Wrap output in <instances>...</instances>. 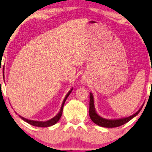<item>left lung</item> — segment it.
Wrapping results in <instances>:
<instances>
[{
  "label": "left lung",
  "mask_w": 152,
  "mask_h": 152,
  "mask_svg": "<svg viewBox=\"0 0 152 152\" xmlns=\"http://www.w3.org/2000/svg\"><path fill=\"white\" fill-rule=\"evenodd\" d=\"M142 105L138 111L133 114V115L128 116V117H124L118 118V119H106L104 118H102V116L99 115L97 113L96 110L95 108L94 104V97L92 93H90V104H89V115L92 121L96 124L97 125L102 126V127L106 128H113L117 127L122 125V124L126 123L129 121H130L132 118H134L135 116H136L138 114L140 113V111L142 109L143 107Z\"/></svg>",
  "instance_id": "left-lung-1"
}]
</instances>
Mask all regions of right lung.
Segmentation results:
<instances>
[{
    "instance_id": "1",
    "label": "right lung",
    "mask_w": 152,
    "mask_h": 152,
    "mask_svg": "<svg viewBox=\"0 0 152 152\" xmlns=\"http://www.w3.org/2000/svg\"><path fill=\"white\" fill-rule=\"evenodd\" d=\"M4 68H3V79H5V74H4ZM72 87L71 88V89L68 91L67 94H66V97H64V101L63 102H62V104L61 106V108H60V110L59 111V113H58L57 115H56L55 117L51 118L50 120H46V121H37V120H28L27 119V118H25L23 117H22V116H20L18 115V116L21 118L23 120H24L25 122H28V124H31V125H33V126H39V127H48V126H53L54 124H55L57 122L59 121L60 118L61 117V115H62V112H63V108H64V103H65V102L66 100V99L68 98V97L69 96V95L70 94V93L72 92Z\"/></svg>"
}]
</instances>
